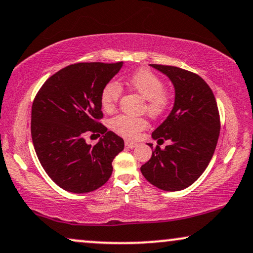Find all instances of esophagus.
<instances>
[{
	"instance_id": "1",
	"label": "esophagus",
	"mask_w": 253,
	"mask_h": 253,
	"mask_svg": "<svg viewBox=\"0 0 253 253\" xmlns=\"http://www.w3.org/2000/svg\"><path fill=\"white\" fill-rule=\"evenodd\" d=\"M126 146L129 147V148H133L137 146V143L136 141H132V140H126Z\"/></svg>"
}]
</instances>
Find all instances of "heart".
I'll list each match as a JSON object with an SVG mask.
<instances>
[{
  "mask_svg": "<svg viewBox=\"0 0 253 253\" xmlns=\"http://www.w3.org/2000/svg\"><path fill=\"white\" fill-rule=\"evenodd\" d=\"M126 84L144 99L143 109L152 119L164 115L171 105V94L165 89L164 81L150 70L141 69L136 71L126 79ZM121 93L122 88L119 83L110 81L103 86L100 102L105 112L110 113L116 108ZM109 126L114 132L132 139L147 126V122L143 117L117 115L110 120Z\"/></svg>",
  "mask_w": 253,
  "mask_h": 253,
  "instance_id": "1",
  "label": "heart"
}]
</instances>
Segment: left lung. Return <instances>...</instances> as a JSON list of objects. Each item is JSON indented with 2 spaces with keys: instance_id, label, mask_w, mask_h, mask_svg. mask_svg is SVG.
Listing matches in <instances>:
<instances>
[{
  "instance_id": "left-lung-1",
  "label": "left lung",
  "mask_w": 253,
  "mask_h": 253,
  "mask_svg": "<svg viewBox=\"0 0 253 253\" xmlns=\"http://www.w3.org/2000/svg\"><path fill=\"white\" fill-rule=\"evenodd\" d=\"M167 75L175 87L174 108L153 131L158 143L171 141L140 167L151 184L179 191L195 183L209 166L220 134V114L212 89L195 72L171 65L151 64Z\"/></svg>"
}]
</instances>
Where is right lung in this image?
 Wrapping results in <instances>:
<instances>
[{
	"mask_svg": "<svg viewBox=\"0 0 253 253\" xmlns=\"http://www.w3.org/2000/svg\"><path fill=\"white\" fill-rule=\"evenodd\" d=\"M122 62H84L61 69L38 91L31 113L34 150L47 175L67 191H94L108 181L112 162L124 148L121 137L100 123V95ZM104 137L94 147L85 134Z\"/></svg>",
	"mask_w": 253,
	"mask_h": 253,
	"instance_id": "add662e5",
	"label": "right lung"
}]
</instances>
